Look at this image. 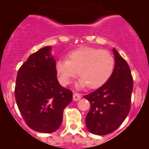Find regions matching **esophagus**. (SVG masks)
Returning <instances> with one entry per match:
<instances>
[{
  "mask_svg": "<svg viewBox=\"0 0 149 149\" xmlns=\"http://www.w3.org/2000/svg\"><path fill=\"white\" fill-rule=\"evenodd\" d=\"M81 98V95L78 93H74L73 94V100L74 101H77V100H79Z\"/></svg>",
  "mask_w": 149,
  "mask_h": 149,
  "instance_id": "obj_1",
  "label": "esophagus"
}]
</instances>
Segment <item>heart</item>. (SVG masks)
Instances as JSON below:
<instances>
[{"mask_svg": "<svg viewBox=\"0 0 149 149\" xmlns=\"http://www.w3.org/2000/svg\"><path fill=\"white\" fill-rule=\"evenodd\" d=\"M114 69V58L106 50L94 47H82L67 54V60H58L55 70L63 85H68L76 75L77 85L97 88L106 84Z\"/></svg>", "mask_w": 149, "mask_h": 149, "instance_id": "1", "label": "heart"}]
</instances>
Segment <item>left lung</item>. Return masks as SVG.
Segmentation results:
<instances>
[{
  "label": "left lung",
  "mask_w": 149,
  "mask_h": 149,
  "mask_svg": "<svg viewBox=\"0 0 149 149\" xmlns=\"http://www.w3.org/2000/svg\"><path fill=\"white\" fill-rule=\"evenodd\" d=\"M114 71L106 84L84 95L90 102L86 125L91 133L106 135L114 132L123 123L131 109L133 77L127 62L113 49Z\"/></svg>",
  "instance_id": "1"
}]
</instances>
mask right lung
Wrapping results in <instances>:
<instances>
[{"label": "right lung", "instance_id": "obj_1", "mask_svg": "<svg viewBox=\"0 0 149 149\" xmlns=\"http://www.w3.org/2000/svg\"><path fill=\"white\" fill-rule=\"evenodd\" d=\"M51 46L29 57L16 78L15 96L22 117L30 129L52 133L59 129L63 110L72 100V91L60 85Z\"/></svg>", "mask_w": 149, "mask_h": 149}]
</instances>
